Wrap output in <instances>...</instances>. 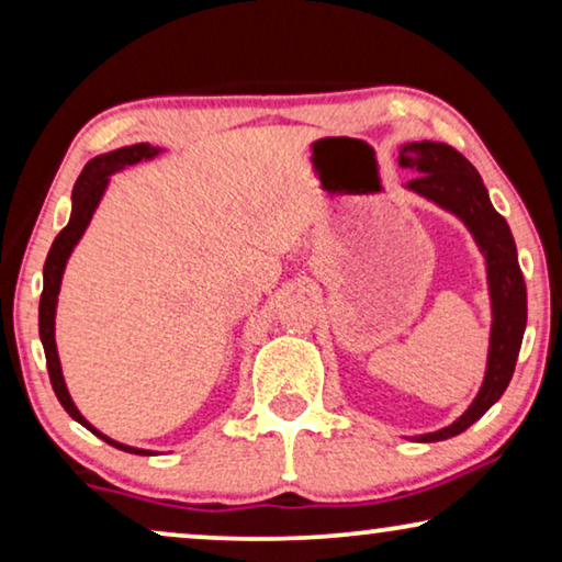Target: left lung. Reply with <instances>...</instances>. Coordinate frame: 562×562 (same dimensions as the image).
<instances>
[{
	"mask_svg": "<svg viewBox=\"0 0 562 562\" xmlns=\"http://www.w3.org/2000/svg\"><path fill=\"white\" fill-rule=\"evenodd\" d=\"M398 166L409 168L414 179L406 189L429 199L468 227L475 245L486 258V279L491 296V340L486 375L473 404L437 432L419 435L417 442H440L465 432L494 406L509 386L517 366L521 337L527 327V286L517 260L512 229L494 210L481 173L471 160L460 156L448 143H406L398 150Z\"/></svg>",
	"mask_w": 562,
	"mask_h": 562,
	"instance_id": "left-lung-1",
	"label": "left lung"
}]
</instances>
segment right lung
Listing matches in <instances>:
<instances>
[{"label": "right lung", "instance_id": "right-lung-1", "mask_svg": "<svg viewBox=\"0 0 562 562\" xmlns=\"http://www.w3.org/2000/svg\"><path fill=\"white\" fill-rule=\"evenodd\" d=\"M160 148H153L150 143H137V145H125V148H117L112 153H104V156L91 158L83 171L76 181L74 194H71V220L68 225L60 229L56 240L50 245L48 258H45L43 266V296H41V312H37V322H41V340H43V350H45V363H48V375L53 383V391H56L58 402L64 409L71 414V417L94 432L97 437H102L104 442H110L112 448L125 450V452H135V456H153L150 450H140V448H130V445H122L112 437H106L99 432L97 427H91L87 419L81 417V412L76 409L71 394H68L64 373H60V360H58V350H56V306H58V291H60V279H64L68 256H71L76 243L81 240L83 229L89 227L91 217H94L99 202H102L106 183H110V176L122 171V168L140 164V160H150L156 158Z\"/></svg>", "mask_w": 562, "mask_h": 562}]
</instances>
